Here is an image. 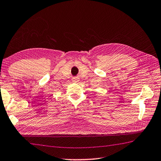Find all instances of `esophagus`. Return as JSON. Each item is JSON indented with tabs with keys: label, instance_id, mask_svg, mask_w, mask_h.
<instances>
[{
	"label": "esophagus",
	"instance_id": "1",
	"mask_svg": "<svg viewBox=\"0 0 161 161\" xmlns=\"http://www.w3.org/2000/svg\"><path fill=\"white\" fill-rule=\"evenodd\" d=\"M72 81L73 82H74V83H77V82L78 81V79L77 78H76V77H74V78H72Z\"/></svg>",
	"mask_w": 161,
	"mask_h": 161
}]
</instances>
